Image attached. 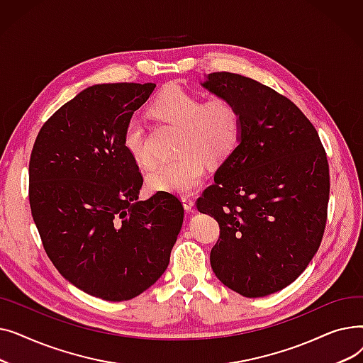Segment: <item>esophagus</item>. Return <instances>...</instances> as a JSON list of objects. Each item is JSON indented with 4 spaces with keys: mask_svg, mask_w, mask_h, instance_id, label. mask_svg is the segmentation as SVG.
Returning <instances> with one entry per match:
<instances>
[{
    "mask_svg": "<svg viewBox=\"0 0 363 363\" xmlns=\"http://www.w3.org/2000/svg\"><path fill=\"white\" fill-rule=\"evenodd\" d=\"M182 204H184V207H185V211H193V207H194V200L189 197V196H182Z\"/></svg>",
    "mask_w": 363,
    "mask_h": 363,
    "instance_id": "obj_1",
    "label": "esophagus"
}]
</instances>
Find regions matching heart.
Returning <instances> with one entry per match:
<instances>
[{"mask_svg":"<svg viewBox=\"0 0 363 363\" xmlns=\"http://www.w3.org/2000/svg\"><path fill=\"white\" fill-rule=\"evenodd\" d=\"M151 111L160 121L179 128V155L174 160L159 163L148 174V185L159 191L186 193L197 188L206 174V162H225L241 140L242 111L228 97L204 101L201 95L174 84L157 95L151 103ZM123 147L140 166L152 163L145 128L138 118L126 122Z\"/></svg>","mask_w":363,"mask_h":363,"instance_id":"heart-1","label":"heart"}]
</instances>
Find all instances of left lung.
Returning <instances> with one entry per match:
<instances>
[{"instance_id":"left-lung-1","label":"left lung","mask_w":363,"mask_h":363,"mask_svg":"<svg viewBox=\"0 0 363 363\" xmlns=\"http://www.w3.org/2000/svg\"><path fill=\"white\" fill-rule=\"evenodd\" d=\"M242 111L235 151L197 199L219 223L215 275L244 297L287 287L308 268L327 225L330 166L318 132L287 97L247 76L215 72L201 84Z\"/></svg>"}]
</instances>
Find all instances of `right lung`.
Listing matches in <instances>:
<instances>
[{"label":"right lung","mask_w":363,"mask_h":363,"mask_svg":"<svg viewBox=\"0 0 363 363\" xmlns=\"http://www.w3.org/2000/svg\"><path fill=\"white\" fill-rule=\"evenodd\" d=\"M156 84L92 85L43 125L29 204L44 250L74 287L108 301L140 296L166 271L184 220L177 196L138 200L143 175L123 129Z\"/></svg>","instance_id":"right-lung-1"}]
</instances>
